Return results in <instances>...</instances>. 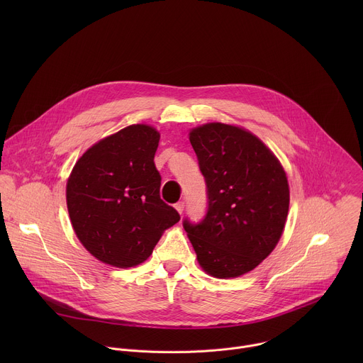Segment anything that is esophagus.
I'll return each instance as SVG.
<instances>
[{"label": "esophagus", "instance_id": "1", "mask_svg": "<svg viewBox=\"0 0 363 363\" xmlns=\"http://www.w3.org/2000/svg\"><path fill=\"white\" fill-rule=\"evenodd\" d=\"M184 206H185L184 201H179V202H177V203H175V208H177V211H178L179 214H182V213H184Z\"/></svg>", "mask_w": 363, "mask_h": 363}]
</instances>
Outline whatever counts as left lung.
Returning a JSON list of instances; mask_svg holds the SVG:
<instances>
[{"mask_svg":"<svg viewBox=\"0 0 363 363\" xmlns=\"http://www.w3.org/2000/svg\"><path fill=\"white\" fill-rule=\"evenodd\" d=\"M208 208L202 221L184 220L199 266L217 279L242 276L277 245L290 191L274 153L238 126L206 123L189 132Z\"/></svg>","mask_w":363,"mask_h":363,"instance_id":"left-lung-1","label":"left lung"}]
</instances>
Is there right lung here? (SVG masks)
Masks as SVG:
<instances>
[{"label": "right lung", "instance_id": "obj_1", "mask_svg": "<svg viewBox=\"0 0 363 363\" xmlns=\"http://www.w3.org/2000/svg\"><path fill=\"white\" fill-rule=\"evenodd\" d=\"M160 132L130 125L89 147L66 188L73 230L97 260L128 269L143 263L162 233L179 221L161 199L153 158Z\"/></svg>", "mask_w": 363, "mask_h": 363}]
</instances>
